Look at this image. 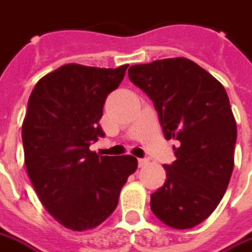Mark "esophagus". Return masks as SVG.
Returning <instances> with one entry per match:
<instances>
[{
  "instance_id": "1",
  "label": "esophagus",
  "mask_w": 252,
  "mask_h": 252,
  "mask_svg": "<svg viewBox=\"0 0 252 252\" xmlns=\"http://www.w3.org/2000/svg\"><path fill=\"white\" fill-rule=\"evenodd\" d=\"M147 163H149V160H147L146 158L138 159V167H141V168H142V167H145V165H146Z\"/></svg>"
}]
</instances>
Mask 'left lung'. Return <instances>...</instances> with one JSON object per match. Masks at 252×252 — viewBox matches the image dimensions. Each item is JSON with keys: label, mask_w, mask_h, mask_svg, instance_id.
<instances>
[{"label": "left lung", "mask_w": 252, "mask_h": 252, "mask_svg": "<svg viewBox=\"0 0 252 252\" xmlns=\"http://www.w3.org/2000/svg\"><path fill=\"white\" fill-rule=\"evenodd\" d=\"M136 87L154 102L176 160L151 194V211L165 225L190 229L215 211L234 167L237 126L221 84L186 58L159 59L128 69Z\"/></svg>", "instance_id": "8db88e82"}]
</instances>
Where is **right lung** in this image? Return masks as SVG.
I'll return each mask as SVG.
<instances>
[{
    "label": "right lung",
    "instance_id": "obj_1",
    "mask_svg": "<svg viewBox=\"0 0 252 252\" xmlns=\"http://www.w3.org/2000/svg\"><path fill=\"white\" fill-rule=\"evenodd\" d=\"M126 68L64 64L38 80L28 99L22 126L27 172L46 211L71 230L105 221L137 169L132 155L99 157L89 150L105 137L103 105Z\"/></svg>",
    "mask_w": 252,
    "mask_h": 252
}]
</instances>
